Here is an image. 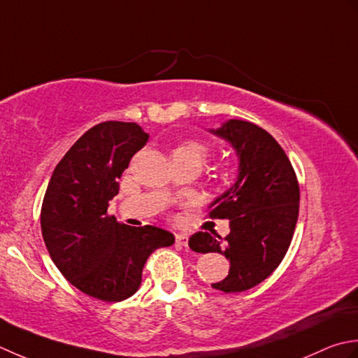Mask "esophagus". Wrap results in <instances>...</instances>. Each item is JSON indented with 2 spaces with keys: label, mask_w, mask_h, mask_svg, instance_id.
Listing matches in <instances>:
<instances>
[{
  "label": "esophagus",
  "mask_w": 358,
  "mask_h": 358,
  "mask_svg": "<svg viewBox=\"0 0 358 358\" xmlns=\"http://www.w3.org/2000/svg\"><path fill=\"white\" fill-rule=\"evenodd\" d=\"M176 244L182 245V247H187L188 245V236L179 233V235H176Z\"/></svg>",
  "instance_id": "esophagus-1"
}]
</instances>
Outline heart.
<instances>
[{"instance_id": "obj_1", "label": "heart", "mask_w": 358, "mask_h": 358, "mask_svg": "<svg viewBox=\"0 0 358 358\" xmlns=\"http://www.w3.org/2000/svg\"><path fill=\"white\" fill-rule=\"evenodd\" d=\"M173 155H196L203 160L208 155V150L199 142L187 141V142H182L180 145H178V147L174 148Z\"/></svg>"}]
</instances>
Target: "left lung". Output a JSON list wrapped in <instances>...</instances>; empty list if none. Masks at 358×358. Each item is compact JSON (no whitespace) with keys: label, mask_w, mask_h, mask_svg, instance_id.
Returning <instances> with one entry per match:
<instances>
[{"label":"left lung","mask_w":358,"mask_h":358,"mask_svg":"<svg viewBox=\"0 0 358 358\" xmlns=\"http://www.w3.org/2000/svg\"><path fill=\"white\" fill-rule=\"evenodd\" d=\"M210 133L230 142L239 157L236 182L208 207L211 220L230 221V233L221 238L198 231L188 245L229 259V275L211 286L225 294L244 292L264 281L286 257L298 220L300 185L286 152L266 129L231 119Z\"/></svg>","instance_id":"1"}]
</instances>
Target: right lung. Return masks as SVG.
I'll return each instance as SVG.
<instances>
[{"label":"right lung","mask_w":358,"mask_h":358,"mask_svg":"<svg viewBox=\"0 0 358 358\" xmlns=\"http://www.w3.org/2000/svg\"><path fill=\"white\" fill-rule=\"evenodd\" d=\"M148 141L134 122H101L58 162L41 206V233L58 271L72 286L101 301L127 300L142 271L174 235L155 225L129 227L108 215L129 160Z\"/></svg>","instance_id":"add662e5"}]
</instances>
